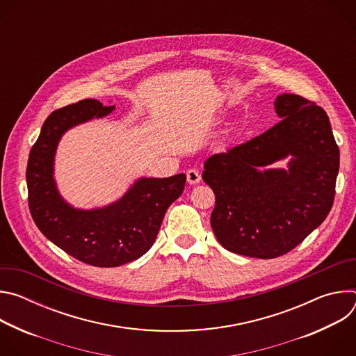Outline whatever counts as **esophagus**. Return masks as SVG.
Listing matches in <instances>:
<instances>
[{"mask_svg": "<svg viewBox=\"0 0 356 356\" xmlns=\"http://www.w3.org/2000/svg\"><path fill=\"white\" fill-rule=\"evenodd\" d=\"M186 176H187V181L190 184H197L201 180V175H200V172L197 169H188L186 172Z\"/></svg>", "mask_w": 356, "mask_h": 356, "instance_id": "esophagus-1", "label": "esophagus"}]
</instances>
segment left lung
Here are the masks:
<instances>
[{"label": "left lung", "instance_id": "1", "mask_svg": "<svg viewBox=\"0 0 356 356\" xmlns=\"http://www.w3.org/2000/svg\"><path fill=\"white\" fill-rule=\"evenodd\" d=\"M275 127L204 163L216 194L217 241L243 257L272 259L307 238L328 216L339 149L325 111L296 94L277 95ZM289 159L288 168L270 165Z\"/></svg>", "mask_w": 356, "mask_h": 356}]
</instances>
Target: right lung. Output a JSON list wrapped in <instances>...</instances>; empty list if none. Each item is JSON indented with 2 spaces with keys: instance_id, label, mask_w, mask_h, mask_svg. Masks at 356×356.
I'll use <instances>...</instances> for the list:
<instances>
[{
  "instance_id": "add662e5",
  "label": "right lung",
  "mask_w": 356,
  "mask_h": 356,
  "mask_svg": "<svg viewBox=\"0 0 356 356\" xmlns=\"http://www.w3.org/2000/svg\"><path fill=\"white\" fill-rule=\"evenodd\" d=\"M114 108L97 99H83L54 111L31 149L26 168L28 202L36 227L70 257L98 268L121 266L145 255L158 236L166 210L186 184L184 173L139 177L108 206L81 210L69 204L54 176L59 140L70 128L103 118Z\"/></svg>"
}]
</instances>
